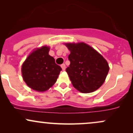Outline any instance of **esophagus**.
<instances>
[{"label": "esophagus", "mask_w": 133, "mask_h": 133, "mask_svg": "<svg viewBox=\"0 0 133 133\" xmlns=\"http://www.w3.org/2000/svg\"><path fill=\"white\" fill-rule=\"evenodd\" d=\"M61 68H62V71H65V64H62V65H61Z\"/></svg>", "instance_id": "34e87169"}]
</instances>
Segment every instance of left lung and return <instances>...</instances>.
<instances>
[{
	"label": "left lung",
	"instance_id": "left-lung-1",
	"mask_svg": "<svg viewBox=\"0 0 133 133\" xmlns=\"http://www.w3.org/2000/svg\"><path fill=\"white\" fill-rule=\"evenodd\" d=\"M70 51L66 69L72 86L80 92L91 93L103 84L109 71L107 61L95 49L84 42L64 43Z\"/></svg>",
	"mask_w": 133,
	"mask_h": 133
}]
</instances>
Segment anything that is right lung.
I'll use <instances>...</instances> for the list:
<instances>
[{
  "label": "right lung",
  "mask_w": 133,
  "mask_h": 133,
  "mask_svg": "<svg viewBox=\"0 0 133 133\" xmlns=\"http://www.w3.org/2000/svg\"><path fill=\"white\" fill-rule=\"evenodd\" d=\"M50 46L44 45L33 50L21 66L24 82L32 90L43 92L56 82L62 70L53 57L49 54Z\"/></svg>",
  "instance_id": "obj_1"
}]
</instances>
